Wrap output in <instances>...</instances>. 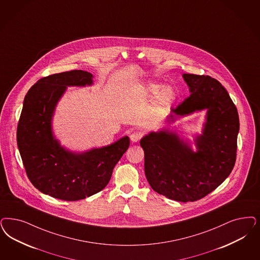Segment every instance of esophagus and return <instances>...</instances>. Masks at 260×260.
Returning a JSON list of instances; mask_svg holds the SVG:
<instances>
[{
    "label": "esophagus",
    "instance_id": "esophagus-1",
    "mask_svg": "<svg viewBox=\"0 0 260 260\" xmlns=\"http://www.w3.org/2000/svg\"><path fill=\"white\" fill-rule=\"evenodd\" d=\"M142 137H143V133H141V132H135V133H133V134L131 135V140H132L133 142H137V141H139Z\"/></svg>",
    "mask_w": 260,
    "mask_h": 260
}]
</instances>
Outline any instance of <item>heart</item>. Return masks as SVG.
<instances>
[{
	"mask_svg": "<svg viewBox=\"0 0 260 260\" xmlns=\"http://www.w3.org/2000/svg\"><path fill=\"white\" fill-rule=\"evenodd\" d=\"M150 92L152 95L157 94V102L160 105H166L169 104L171 101H173L175 98V91L169 86V85H165L160 88L159 84H151L150 87Z\"/></svg>",
	"mask_w": 260,
	"mask_h": 260,
	"instance_id": "b5f03b06",
	"label": "heart"
}]
</instances>
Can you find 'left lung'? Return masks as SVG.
<instances>
[{
	"label": "left lung",
	"instance_id": "8db88e82",
	"mask_svg": "<svg viewBox=\"0 0 260 260\" xmlns=\"http://www.w3.org/2000/svg\"><path fill=\"white\" fill-rule=\"evenodd\" d=\"M191 92L169 117L207 109L203 135L193 152L168 131L150 133L140 141L145 153V175L158 194L178 202H195L217 188L232 173L237 151L239 117L228 91L213 78L183 74Z\"/></svg>",
	"mask_w": 260,
	"mask_h": 260
}]
</instances>
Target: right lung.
<instances>
[{"label":"right lung","instance_id":"1","mask_svg":"<svg viewBox=\"0 0 260 260\" xmlns=\"http://www.w3.org/2000/svg\"><path fill=\"white\" fill-rule=\"evenodd\" d=\"M92 84V75L72 70L44 77L27 91L17 125V145L27 178L40 192L63 201L90 197L108 185L113 168L129 146L125 136L89 152L65 151L51 121L66 86Z\"/></svg>","mask_w":260,"mask_h":260}]
</instances>
